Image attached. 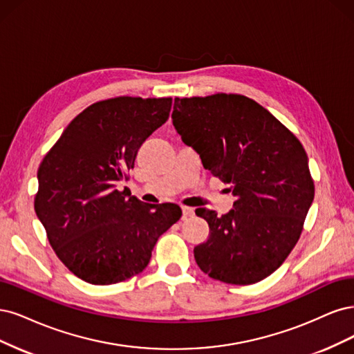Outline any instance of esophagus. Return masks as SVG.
Instances as JSON below:
<instances>
[{
  "label": "esophagus",
  "mask_w": 354,
  "mask_h": 354,
  "mask_svg": "<svg viewBox=\"0 0 354 354\" xmlns=\"http://www.w3.org/2000/svg\"><path fill=\"white\" fill-rule=\"evenodd\" d=\"M191 216H194V209L192 207H187V206H182V218L188 219V218H191Z\"/></svg>",
  "instance_id": "34e87169"
}]
</instances>
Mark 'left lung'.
Masks as SVG:
<instances>
[{
    "instance_id": "left-lung-1",
    "label": "left lung",
    "mask_w": 354,
    "mask_h": 354,
    "mask_svg": "<svg viewBox=\"0 0 354 354\" xmlns=\"http://www.w3.org/2000/svg\"><path fill=\"white\" fill-rule=\"evenodd\" d=\"M174 127L204 169L231 184L234 209L200 207L206 243L194 248L198 268L216 281L250 285L268 278L291 253L315 197L307 154L288 128L239 94L175 98Z\"/></svg>"
}]
</instances>
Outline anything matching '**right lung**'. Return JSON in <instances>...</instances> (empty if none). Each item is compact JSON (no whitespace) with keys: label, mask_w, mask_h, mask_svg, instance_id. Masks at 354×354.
Segmentation results:
<instances>
[{"label":"right lung","mask_w":354,"mask_h":354,"mask_svg":"<svg viewBox=\"0 0 354 354\" xmlns=\"http://www.w3.org/2000/svg\"><path fill=\"white\" fill-rule=\"evenodd\" d=\"M170 107V97L94 102L42 158L37 216L57 257L85 282L110 285L138 275L158 236L180 219L174 203L147 204L118 189Z\"/></svg>","instance_id":"add662e5"}]
</instances>
